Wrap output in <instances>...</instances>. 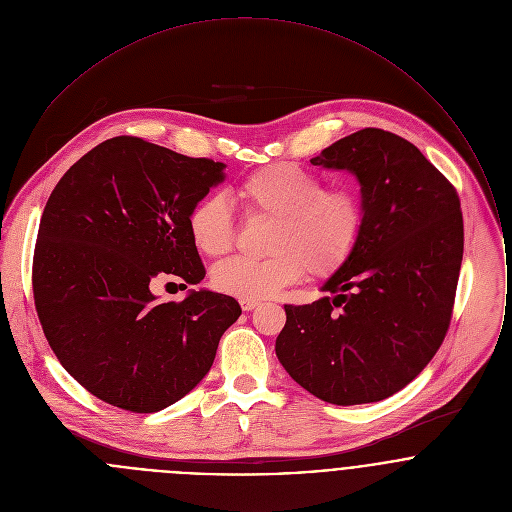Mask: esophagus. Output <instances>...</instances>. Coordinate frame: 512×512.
Listing matches in <instances>:
<instances>
[{
	"label": "esophagus",
	"mask_w": 512,
	"mask_h": 512,
	"mask_svg": "<svg viewBox=\"0 0 512 512\" xmlns=\"http://www.w3.org/2000/svg\"><path fill=\"white\" fill-rule=\"evenodd\" d=\"M260 305V301H254V299H240V307L244 309V311H252V309H256Z\"/></svg>",
	"instance_id": "34e87169"
}]
</instances>
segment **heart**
<instances>
[{"label":"heart","mask_w":512,"mask_h":512,"mask_svg":"<svg viewBox=\"0 0 512 512\" xmlns=\"http://www.w3.org/2000/svg\"><path fill=\"white\" fill-rule=\"evenodd\" d=\"M246 213L272 220L264 260L230 258L213 268V286L236 299H268L307 272L329 278L357 252L366 226L361 195L351 187L325 189L319 175L276 163L250 173L236 189ZM193 246L217 258L234 244V217L220 193L199 199L187 217Z\"/></svg>","instance_id":"b5f03b06"}]
</instances>
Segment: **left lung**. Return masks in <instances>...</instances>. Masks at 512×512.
<instances>
[{
    "instance_id": "obj_1",
    "label": "left lung",
    "mask_w": 512,
    "mask_h": 512,
    "mask_svg": "<svg viewBox=\"0 0 512 512\" xmlns=\"http://www.w3.org/2000/svg\"><path fill=\"white\" fill-rule=\"evenodd\" d=\"M311 163L357 177L365 234L321 286L327 295L286 305L276 357L329 404L378 402L422 372L449 327L463 258L459 197L418 147L378 128Z\"/></svg>"
}]
</instances>
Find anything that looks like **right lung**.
Returning <instances> with one entry per match:
<instances>
[{"instance_id":"right-lung-1","label":"right lung","mask_w":512,"mask_h":512,"mask_svg":"<svg viewBox=\"0 0 512 512\" xmlns=\"http://www.w3.org/2000/svg\"><path fill=\"white\" fill-rule=\"evenodd\" d=\"M224 167L118 136L53 189L33 258L35 307L61 365L96 398L159 412L211 370L238 301L201 288L159 303L149 282L171 276L187 290L205 278L187 217Z\"/></svg>"}]
</instances>
